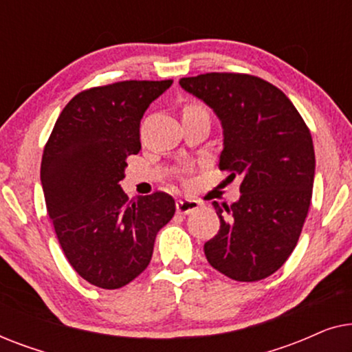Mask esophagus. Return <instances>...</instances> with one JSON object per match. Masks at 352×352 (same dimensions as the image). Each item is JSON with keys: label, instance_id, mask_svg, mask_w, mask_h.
Wrapping results in <instances>:
<instances>
[{"label": "esophagus", "instance_id": "34e87169", "mask_svg": "<svg viewBox=\"0 0 352 352\" xmlns=\"http://www.w3.org/2000/svg\"><path fill=\"white\" fill-rule=\"evenodd\" d=\"M200 208V201L190 199H179L176 201V211L179 214H189L192 211Z\"/></svg>", "mask_w": 352, "mask_h": 352}]
</instances>
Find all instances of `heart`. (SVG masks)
<instances>
[{"label": "heart", "mask_w": 352, "mask_h": 352, "mask_svg": "<svg viewBox=\"0 0 352 352\" xmlns=\"http://www.w3.org/2000/svg\"><path fill=\"white\" fill-rule=\"evenodd\" d=\"M194 109H204V107H201V105H200V104H197V102L187 104L186 107H184V110H194Z\"/></svg>", "instance_id": "obj_1"}]
</instances>
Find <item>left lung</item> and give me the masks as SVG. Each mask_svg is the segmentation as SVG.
<instances>
[{"label":"left lung","instance_id":"obj_1","mask_svg":"<svg viewBox=\"0 0 352 352\" xmlns=\"http://www.w3.org/2000/svg\"><path fill=\"white\" fill-rule=\"evenodd\" d=\"M179 85L218 115L219 168L230 181L242 177L239 201H213L221 226L205 256L232 280L266 278L295 250L309 211L316 171L309 128L292 100L259 76L211 72Z\"/></svg>","mask_w":352,"mask_h":352}]
</instances>
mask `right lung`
Instances as JSON below:
<instances>
[{"label": "right lung", "instance_id": "obj_1", "mask_svg": "<svg viewBox=\"0 0 352 352\" xmlns=\"http://www.w3.org/2000/svg\"><path fill=\"white\" fill-rule=\"evenodd\" d=\"M173 80H126L81 91L47 139L41 184L70 266L91 285L124 287L151 263L157 232L175 216L165 192L128 200L126 158L141 151V118Z\"/></svg>", "mask_w": 352, "mask_h": 352}]
</instances>
